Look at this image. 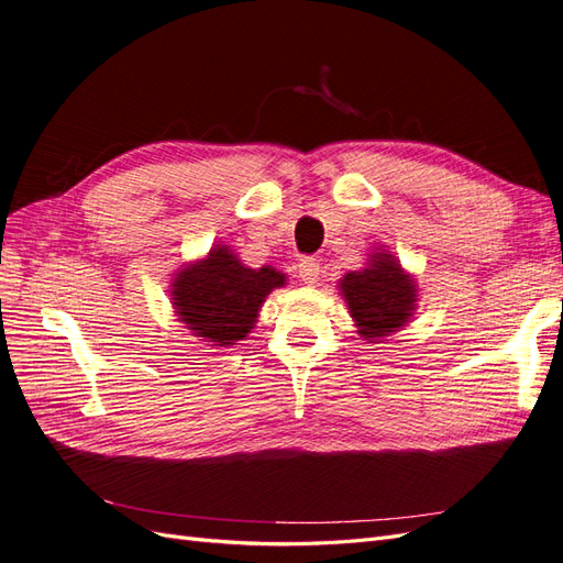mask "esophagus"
Wrapping results in <instances>:
<instances>
[{
  "label": "esophagus",
  "mask_w": 563,
  "mask_h": 563,
  "mask_svg": "<svg viewBox=\"0 0 563 563\" xmlns=\"http://www.w3.org/2000/svg\"><path fill=\"white\" fill-rule=\"evenodd\" d=\"M319 263L314 258H302L300 265H298V277L302 284L308 286H314L319 282Z\"/></svg>",
  "instance_id": "1"
}]
</instances>
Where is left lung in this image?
Here are the masks:
<instances>
[{
  "mask_svg": "<svg viewBox=\"0 0 563 563\" xmlns=\"http://www.w3.org/2000/svg\"><path fill=\"white\" fill-rule=\"evenodd\" d=\"M340 294L347 300L356 333L368 343L399 331L413 317L418 288L389 251L378 249L360 272H347L340 279Z\"/></svg>",
  "mask_w": 563,
  "mask_h": 563,
  "instance_id": "obj_1",
  "label": "left lung"
}]
</instances>
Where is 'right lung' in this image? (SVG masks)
<instances>
[{"label": "right lung", "instance_id": "1", "mask_svg": "<svg viewBox=\"0 0 563 563\" xmlns=\"http://www.w3.org/2000/svg\"><path fill=\"white\" fill-rule=\"evenodd\" d=\"M286 284L275 267L251 269L218 244L203 261L185 265L172 282V302L183 323L213 345H234L258 321L272 288Z\"/></svg>", "mask_w": 563, "mask_h": 563}]
</instances>
